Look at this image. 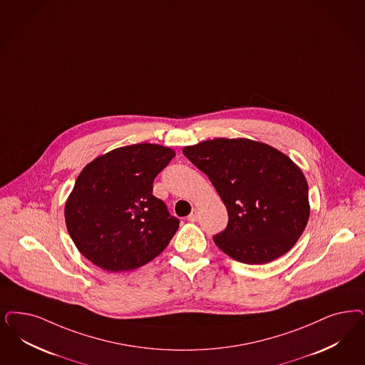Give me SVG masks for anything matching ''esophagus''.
<instances>
[{
    "label": "esophagus",
    "mask_w": 365,
    "mask_h": 365,
    "mask_svg": "<svg viewBox=\"0 0 365 365\" xmlns=\"http://www.w3.org/2000/svg\"><path fill=\"white\" fill-rule=\"evenodd\" d=\"M187 220L191 221V222H195V221L198 220V212H197V210H192V212L190 213L189 217H187Z\"/></svg>",
    "instance_id": "obj_1"
}]
</instances>
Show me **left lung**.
Returning a JSON list of instances; mask_svg holds the SVG:
<instances>
[{
	"label": "left lung",
	"instance_id": "obj_1",
	"mask_svg": "<svg viewBox=\"0 0 365 365\" xmlns=\"http://www.w3.org/2000/svg\"><path fill=\"white\" fill-rule=\"evenodd\" d=\"M183 155L209 176L227 210L215 245L245 264H265L301 237L310 214L301 168L284 153L248 138H214Z\"/></svg>",
	"mask_w": 365,
	"mask_h": 365
}]
</instances>
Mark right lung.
Returning a JSON list of instances; mask_svg holds the SVG:
<instances>
[{
  "label": "right lung",
  "mask_w": 365,
  "mask_h": 365,
  "mask_svg": "<svg viewBox=\"0 0 365 365\" xmlns=\"http://www.w3.org/2000/svg\"><path fill=\"white\" fill-rule=\"evenodd\" d=\"M175 156L158 144H133L88 163L66 202L64 217L79 252L102 269L147 264L174 237L179 220L152 194L153 180Z\"/></svg>",
  "instance_id": "add662e5"
}]
</instances>
